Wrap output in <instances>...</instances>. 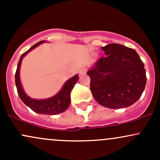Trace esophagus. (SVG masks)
I'll return each mask as SVG.
<instances>
[{
    "instance_id": "1",
    "label": "esophagus",
    "mask_w": 160,
    "mask_h": 160,
    "mask_svg": "<svg viewBox=\"0 0 160 160\" xmlns=\"http://www.w3.org/2000/svg\"><path fill=\"white\" fill-rule=\"evenodd\" d=\"M86 73V68H80V71H79V74H80V75H83V74H85Z\"/></svg>"
}]
</instances>
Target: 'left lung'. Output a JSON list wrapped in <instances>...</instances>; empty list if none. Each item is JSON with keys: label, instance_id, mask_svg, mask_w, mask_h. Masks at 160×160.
Returning a JSON list of instances; mask_svg holds the SVG:
<instances>
[{"label": "left lung", "instance_id": "left-lung-1", "mask_svg": "<svg viewBox=\"0 0 160 160\" xmlns=\"http://www.w3.org/2000/svg\"><path fill=\"white\" fill-rule=\"evenodd\" d=\"M106 56L87 71L92 94L101 105L111 109L131 106L147 82L144 65L136 51L118 43L102 47Z\"/></svg>", "mask_w": 160, "mask_h": 160}]
</instances>
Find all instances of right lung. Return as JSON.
<instances>
[{
    "label": "right lung",
    "instance_id": "1",
    "mask_svg": "<svg viewBox=\"0 0 160 160\" xmlns=\"http://www.w3.org/2000/svg\"><path fill=\"white\" fill-rule=\"evenodd\" d=\"M44 42L45 40L38 42V43L32 46L28 50L24 52L20 57L15 74L16 86V88H17L18 95H19V98L24 102V104H26L28 107L30 108L33 111L36 112L38 113H40V114L56 115L65 111L68 108L70 103H71V92L74 88L76 82L78 81L79 78L78 74H76L73 78H70L68 80H67L65 83L64 84V86H62L59 92L57 93L56 95L51 97V98L40 99V100L32 98L28 95L25 94L22 86L21 81H20L19 71L23 57L25 55H27L28 52L32 50L33 49L39 46L40 43H43Z\"/></svg>",
    "mask_w": 160,
    "mask_h": 160
}]
</instances>
